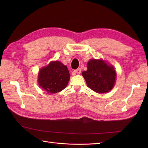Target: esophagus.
<instances>
[{
    "label": "esophagus",
    "instance_id": "34e87169",
    "mask_svg": "<svg viewBox=\"0 0 148 148\" xmlns=\"http://www.w3.org/2000/svg\"><path fill=\"white\" fill-rule=\"evenodd\" d=\"M74 72H75V73H76L77 74H80V73H81V72H82V70H81V69H80V68H78V69H75V71H74Z\"/></svg>",
    "mask_w": 148,
    "mask_h": 148
}]
</instances>
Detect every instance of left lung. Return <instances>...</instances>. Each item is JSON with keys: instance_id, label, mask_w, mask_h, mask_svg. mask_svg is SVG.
<instances>
[{"instance_id": "1", "label": "left lung", "mask_w": 148, "mask_h": 148, "mask_svg": "<svg viewBox=\"0 0 148 148\" xmlns=\"http://www.w3.org/2000/svg\"><path fill=\"white\" fill-rule=\"evenodd\" d=\"M88 69L82 72L88 86L99 94L111 90L116 82V73L112 65L101 59H90L88 62Z\"/></svg>"}]
</instances>
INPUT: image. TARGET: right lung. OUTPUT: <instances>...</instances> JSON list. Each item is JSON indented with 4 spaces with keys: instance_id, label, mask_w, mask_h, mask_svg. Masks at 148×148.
Segmentation results:
<instances>
[{
    "instance_id": "add662e5",
    "label": "right lung",
    "mask_w": 148,
    "mask_h": 148,
    "mask_svg": "<svg viewBox=\"0 0 148 148\" xmlns=\"http://www.w3.org/2000/svg\"><path fill=\"white\" fill-rule=\"evenodd\" d=\"M70 74L67 67L59 61H51L38 73V84L49 94H56L68 85Z\"/></svg>"
}]
</instances>
